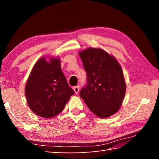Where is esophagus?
<instances>
[{
	"label": "esophagus",
	"instance_id": "34e87169",
	"mask_svg": "<svg viewBox=\"0 0 159 159\" xmlns=\"http://www.w3.org/2000/svg\"><path fill=\"white\" fill-rule=\"evenodd\" d=\"M73 89L74 90L75 93H76V94L79 93V86H74V87L73 88Z\"/></svg>",
	"mask_w": 159,
	"mask_h": 159
}]
</instances>
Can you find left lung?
Masks as SVG:
<instances>
[{"instance_id":"obj_1","label":"left lung","mask_w":159,"mask_h":159,"mask_svg":"<svg viewBox=\"0 0 159 159\" xmlns=\"http://www.w3.org/2000/svg\"><path fill=\"white\" fill-rule=\"evenodd\" d=\"M79 56L87 74L80 97L98 116H111L120 109L125 94L121 67L113 56L98 48H88Z\"/></svg>"}]
</instances>
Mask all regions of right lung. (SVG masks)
<instances>
[{
	"label": "right lung",
	"mask_w": 159,
	"mask_h": 159,
	"mask_svg": "<svg viewBox=\"0 0 159 159\" xmlns=\"http://www.w3.org/2000/svg\"><path fill=\"white\" fill-rule=\"evenodd\" d=\"M74 91L69 87L60 60L43 57L37 61L26 84L25 95L30 109L36 115L52 118L62 111Z\"/></svg>",
	"instance_id": "obj_1"
}]
</instances>
